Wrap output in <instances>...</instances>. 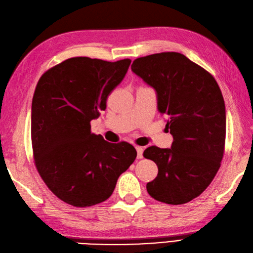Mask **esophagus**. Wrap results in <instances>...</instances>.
Masks as SVG:
<instances>
[{"mask_svg": "<svg viewBox=\"0 0 253 253\" xmlns=\"http://www.w3.org/2000/svg\"><path fill=\"white\" fill-rule=\"evenodd\" d=\"M136 151H137V158L138 159H142L143 158V151H144V149H143V147H139V146H136Z\"/></svg>", "mask_w": 253, "mask_h": 253, "instance_id": "obj_1", "label": "esophagus"}]
</instances>
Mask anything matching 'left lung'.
Here are the masks:
<instances>
[{
  "label": "left lung",
  "instance_id": "obj_1",
  "mask_svg": "<svg viewBox=\"0 0 253 253\" xmlns=\"http://www.w3.org/2000/svg\"><path fill=\"white\" fill-rule=\"evenodd\" d=\"M131 68L156 89L158 109L173 135L171 148L144 150L158 167L146 188L160 203L186 204L205 192L221 167L226 114L220 86L209 71L176 52L136 58Z\"/></svg>",
  "mask_w": 253,
  "mask_h": 253
}]
</instances>
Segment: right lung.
<instances>
[{
	"label": "right lung",
	"mask_w": 253,
	"mask_h": 253,
	"mask_svg": "<svg viewBox=\"0 0 253 253\" xmlns=\"http://www.w3.org/2000/svg\"><path fill=\"white\" fill-rule=\"evenodd\" d=\"M131 59L72 57L41 76L31 108L35 166L56 197L74 207L107 200L137 153L126 142L108 143L91 131Z\"/></svg>",
	"instance_id": "obj_1"
}]
</instances>
